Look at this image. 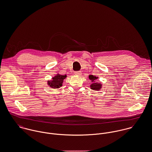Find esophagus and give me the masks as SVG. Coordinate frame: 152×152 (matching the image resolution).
<instances>
[{"label": "esophagus", "mask_w": 152, "mask_h": 152, "mask_svg": "<svg viewBox=\"0 0 152 152\" xmlns=\"http://www.w3.org/2000/svg\"><path fill=\"white\" fill-rule=\"evenodd\" d=\"M75 75L77 76H81L82 75V72L81 71H77L75 72Z\"/></svg>", "instance_id": "esophagus-1"}]
</instances>
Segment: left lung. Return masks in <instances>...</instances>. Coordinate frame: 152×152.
<instances>
[{"label":"left lung","instance_id":"left-lung-1","mask_svg":"<svg viewBox=\"0 0 152 152\" xmlns=\"http://www.w3.org/2000/svg\"><path fill=\"white\" fill-rule=\"evenodd\" d=\"M89 79L92 82V83L90 85V88L91 89L94 91H100L102 89V83L96 82V80L98 79V77L94 76L93 75H89Z\"/></svg>","mask_w":152,"mask_h":152}]
</instances>
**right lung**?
<instances>
[{"label":"right lung","mask_w":152,"mask_h":152,"mask_svg":"<svg viewBox=\"0 0 152 152\" xmlns=\"http://www.w3.org/2000/svg\"><path fill=\"white\" fill-rule=\"evenodd\" d=\"M66 77L67 75H61L57 73L50 81H48L47 83L51 88L58 89L63 86L64 80Z\"/></svg>","instance_id":"add662e5"}]
</instances>
